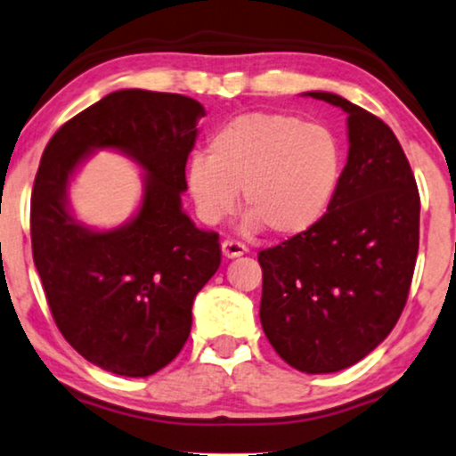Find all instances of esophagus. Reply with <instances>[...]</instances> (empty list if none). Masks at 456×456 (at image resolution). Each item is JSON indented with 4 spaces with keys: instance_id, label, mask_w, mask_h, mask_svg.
Returning <instances> with one entry per match:
<instances>
[{
    "instance_id": "1",
    "label": "esophagus",
    "mask_w": 456,
    "mask_h": 456,
    "mask_svg": "<svg viewBox=\"0 0 456 456\" xmlns=\"http://www.w3.org/2000/svg\"><path fill=\"white\" fill-rule=\"evenodd\" d=\"M247 251V247L242 245V242H239V240H232V239H226L222 242V253H224V257H228V259H232V257H239V256H242V253Z\"/></svg>"
}]
</instances>
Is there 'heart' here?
Masks as SVG:
<instances>
[{
	"label": "heart",
	"instance_id": "obj_1",
	"mask_svg": "<svg viewBox=\"0 0 456 456\" xmlns=\"http://www.w3.org/2000/svg\"><path fill=\"white\" fill-rule=\"evenodd\" d=\"M346 152L329 126L289 112H245L211 134L207 157L194 155L186 184L205 224L249 207L247 230L299 236L327 216L339 191Z\"/></svg>",
	"mask_w": 456,
	"mask_h": 456
}]
</instances>
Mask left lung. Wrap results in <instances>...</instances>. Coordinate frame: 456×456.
<instances>
[{"label": "left lung", "mask_w": 456, "mask_h": 456, "mask_svg": "<svg viewBox=\"0 0 456 456\" xmlns=\"http://www.w3.org/2000/svg\"><path fill=\"white\" fill-rule=\"evenodd\" d=\"M347 112V163L314 228L259 251L264 333L301 372H337L370 354L406 305L419 251L412 169L392 129L329 92H307Z\"/></svg>", "instance_id": "left-lung-1"}]
</instances>
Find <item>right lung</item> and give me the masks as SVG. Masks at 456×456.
Masks as SVG:
<instances>
[{
  "label": "right lung",
  "mask_w": 456,
  "mask_h": 456,
  "mask_svg": "<svg viewBox=\"0 0 456 456\" xmlns=\"http://www.w3.org/2000/svg\"><path fill=\"white\" fill-rule=\"evenodd\" d=\"M205 109L180 94L119 90L64 123L47 142L31 194L33 262L64 339L123 377H149L184 347L192 301L222 262L220 236L182 211L186 161ZM96 148L147 171L139 214L98 233L68 211V180Z\"/></svg>",
  "instance_id": "obj_1"
}]
</instances>
